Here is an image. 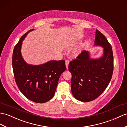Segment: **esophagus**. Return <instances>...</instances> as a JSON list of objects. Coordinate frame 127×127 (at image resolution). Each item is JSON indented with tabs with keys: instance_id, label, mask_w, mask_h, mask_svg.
<instances>
[{
	"instance_id": "obj_1",
	"label": "esophagus",
	"mask_w": 127,
	"mask_h": 127,
	"mask_svg": "<svg viewBox=\"0 0 127 127\" xmlns=\"http://www.w3.org/2000/svg\"><path fill=\"white\" fill-rule=\"evenodd\" d=\"M69 61L68 60H66V61H65V65H66V69H68V65H69Z\"/></svg>"
}]
</instances>
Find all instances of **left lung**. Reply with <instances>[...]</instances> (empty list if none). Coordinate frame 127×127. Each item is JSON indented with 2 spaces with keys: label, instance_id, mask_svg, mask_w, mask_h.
<instances>
[{
  "label": "left lung",
  "instance_id": "obj_1",
  "mask_svg": "<svg viewBox=\"0 0 127 127\" xmlns=\"http://www.w3.org/2000/svg\"><path fill=\"white\" fill-rule=\"evenodd\" d=\"M95 46L103 48L101 58H90L88 51H82L69 64L72 75V94L82 102H90L97 98L107 88L112 77L114 58L111 46L101 32L96 30Z\"/></svg>",
  "mask_w": 127,
  "mask_h": 127
}]
</instances>
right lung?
Wrapping results in <instances>:
<instances>
[{
	"mask_svg": "<svg viewBox=\"0 0 127 127\" xmlns=\"http://www.w3.org/2000/svg\"><path fill=\"white\" fill-rule=\"evenodd\" d=\"M29 30L20 38L12 55L14 78L19 89L26 98L38 103L48 102L54 96L61 75L66 69L65 61H50L34 65L26 63L22 57V42Z\"/></svg>",
	"mask_w": 127,
	"mask_h": 127,
	"instance_id": "add662e5",
	"label": "right lung"
}]
</instances>
